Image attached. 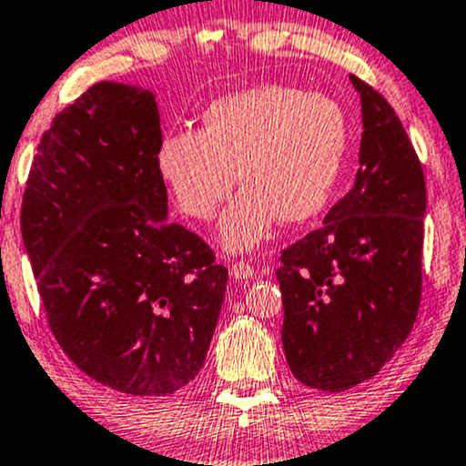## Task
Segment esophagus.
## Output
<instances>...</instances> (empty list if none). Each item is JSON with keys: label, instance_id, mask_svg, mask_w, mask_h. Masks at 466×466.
Masks as SVG:
<instances>
[{"label": "esophagus", "instance_id": "1", "mask_svg": "<svg viewBox=\"0 0 466 466\" xmlns=\"http://www.w3.org/2000/svg\"><path fill=\"white\" fill-rule=\"evenodd\" d=\"M228 270H231V277L235 281H247V279H253V277L258 275V270H255L250 264H244V261H235Z\"/></svg>", "mask_w": 466, "mask_h": 466}]
</instances>
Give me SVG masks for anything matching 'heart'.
I'll return each mask as SVG.
<instances>
[{"mask_svg":"<svg viewBox=\"0 0 466 466\" xmlns=\"http://www.w3.org/2000/svg\"><path fill=\"white\" fill-rule=\"evenodd\" d=\"M348 125L341 107L319 92L255 86L218 98L202 114L200 132H169L158 140L156 167L177 208L211 219L235 189L219 242L250 250L277 219L301 224L319 216L341 174Z\"/></svg>","mask_w":466,"mask_h":466,"instance_id":"b5f03b06","label":"heart"}]
</instances>
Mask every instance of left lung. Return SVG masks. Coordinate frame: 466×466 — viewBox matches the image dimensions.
<instances>
[{"instance_id": "1", "label": "left lung", "mask_w": 466, "mask_h": 466, "mask_svg": "<svg viewBox=\"0 0 466 466\" xmlns=\"http://www.w3.org/2000/svg\"><path fill=\"white\" fill-rule=\"evenodd\" d=\"M360 94L359 171L323 227L281 253L284 343L303 385L343 391L402 346L420 306L427 189L400 118L374 87Z\"/></svg>"}]
</instances>
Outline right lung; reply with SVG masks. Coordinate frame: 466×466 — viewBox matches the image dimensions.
I'll list each match as a JSON object with an SVG mask.
<instances>
[{"instance_id":"1","label":"right lung","mask_w":466,"mask_h":466,"mask_svg":"<svg viewBox=\"0 0 466 466\" xmlns=\"http://www.w3.org/2000/svg\"><path fill=\"white\" fill-rule=\"evenodd\" d=\"M154 92L101 81L41 136L22 238L50 330L81 372L132 396L196 379L228 273L167 218Z\"/></svg>"}]
</instances>
